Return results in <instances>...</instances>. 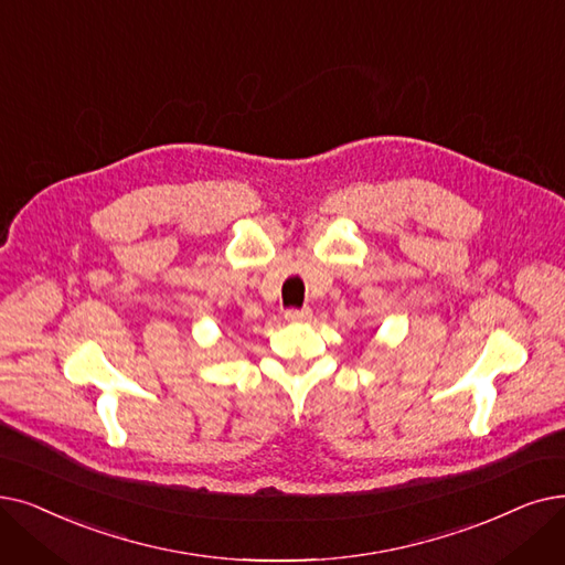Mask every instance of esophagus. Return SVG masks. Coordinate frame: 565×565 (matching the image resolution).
<instances>
[{
    "mask_svg": "<svg viewBox=\"0 0 565 565\" xmlns=\"http://www.w3.org/2000/svg\"><path fill=\"white\" fill-rule=\"evenodd\" d=\"M286 321H292V323H302V321H309L311 318V309L309 307H302V309H286Z\"/></svg>",
    "mask_w": 565,
    "mask_h": 565,
    "instance_id": "esophagus-1",
    "label": "esophagus"
}]
</instances>
